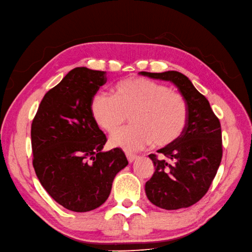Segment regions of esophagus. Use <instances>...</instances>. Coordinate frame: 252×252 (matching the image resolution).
<instances>
[{"label": "esophagus", "instance_id": "esophagus-1", "mask_svg": "<svg viewBox=\"0 0 252 252\" xmlns=\"http://www.w3.org/2000/svg\"><path fill=\"white\" fill-rule=\"evenodd\" d=\"M126 157L128 159V161L129 162H132L134 159H136L138 156L136 154H132V153H126Z\"/></svg>", "mask_w": 252, "mask_h": 252}]
</instances>
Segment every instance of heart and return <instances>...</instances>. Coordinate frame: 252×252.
Masks as SVG:
<instances>
[{
    "label": "heart",
    "instance_id": "1",
    "mask_svg": "<svg viewBox=\"0 0 252 252\" xmlns=\"http://www.w3.org/2000/svg\"><path fill=\"white\" fill-rule=\"evenodd\" d=\"M92 118L101 129L112 134V146L139 150L152 144L165 147L175 143L185 130L188 108L185 98L164 84L130 77L115 84L114 97L97 92L90 102Z\"/></svg>",
    "mask_w": 252,
    "mask_h": 252
}]
</instances>
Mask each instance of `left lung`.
<instances>
[{"instance_id":"obj_1","label":"left lung","mask_w":252,"mask_h":252,"mask_svg":"<svg viewBox=\"0 0 252 252\" xmlns=\"http://www.w3.org/2000/svg\"><path fill=\"white\" fill-rule=\"evenodd\" d=\"M140 75L173 82L188 108V120L175 143L149 157L155 172L145 184L153 204L163 210H180L197 203L210 189L222 158L221 126L210 102L183 73L141 71Z\"/></svg>"}]
</instances>
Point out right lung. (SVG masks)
<instances>
[{
    "instance_id": "1",
    "label": "right lung",
    "mask_w": 252,
    "mask_h": 252,
    "mask_svg": "<svg viewBox=\"0 0 252 252\" xmlns=\"http://www.w3.org/2000/svg\"><path fill=\"white\" fill-rule=\"evenodd\" d=\"M106 82V71L70 70L47 92L31 126L35 173L50 197L72 212L105 203L128 164L119 147L101 152L107 137L91 114L92 97Z\"/></svg>"
}]
</instances>
